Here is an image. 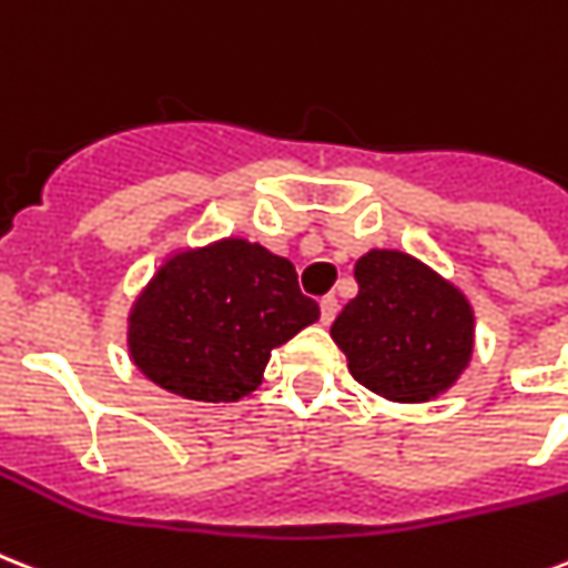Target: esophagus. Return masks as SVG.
<instances>
[{
	"mask_svg": "<svg viewBox=\"0 0 568 568\" xmlns=\"http://www.w3.org/2000/svg\"><path fill=\"white\" fill-rule=\"evenodd\" d=\"M335 315H338V297L326 294V297H321V324L329 326L335 321Z\"/></svg>",
	"mask_w": 568,
	"mask_h": 568,
	"instance_id": "34e87169",
	"label": "esophagus"
}]
</instances>
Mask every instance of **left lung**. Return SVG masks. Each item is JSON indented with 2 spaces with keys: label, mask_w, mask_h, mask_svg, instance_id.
<instances>
[{
  "label": "left lung",
  "mask_w": 568,
  "mask_h": 568,
  "mask_svg": "<svg viewBox=\"0 0 568 568\" xmlns=\"http://www.w3.org/2000/svg\"><path fill=\"white\" fill-rule=\"evenodd\" d=\"M356 283L332 324L353 379L394 403H426L449 388L473 356L464 294L399 251L362 256Z\"/></svg>",
  "instance_id": "8db88e82"
}]
</instances>
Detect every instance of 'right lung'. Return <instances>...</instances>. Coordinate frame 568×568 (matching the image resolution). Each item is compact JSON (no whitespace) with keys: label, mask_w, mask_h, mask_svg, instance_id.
<instances>
[{"label":"right lung","mask_w":568,"mask_h":568,"mask_svg":"<svg viewBox=\"0 0 568 568\" xmlns=\"http://www.w3.org/2000/svg\"><path fill=\"white\" fill-rule=\"evenodd\" d=\"M321 308L297 271L262 244L227 239L156 271L131 315V356L151 382L186 399L236 403L262 382L271 349Z\"/></svg>","instance_id":"obj_1"}]
</instances>
